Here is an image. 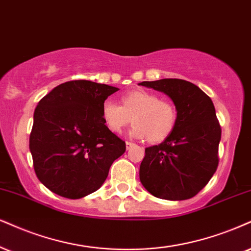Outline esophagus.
Masks as SVG:
<instances>
[{"label": "esophagus", "instance_id": "esophagus-1", "mask_svg": "<svg viewBox=\"0 0 251 251\" xmlns=\"http://www.w3.org/2000/svg\"><path fill=\"white\" fill-rule=\"evenodd\" d=\"M134 145H135V143H132V142H130V141H126V149H130V148H132V147H134Z\"/></svg>", "mask_w": 251, "mask_h": 251}]
</instances>
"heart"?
<instances>
[{
  "label": "heart",
  "instance_id": "obj_1",
  "mask_svg": "<svg viewBox=\"0 0 251 251\" xmlns=\"http://www.w3.org/2000/svg\"><path fill=\"white\" fill-rule=\"evenodd\" d=\"M122 106L107 99L102 103V119L111 132L119 134L129 123H135L130 130L137 138L148 137L150 142L165 140L173 130L177 111L171 102L162 100L152 92L135 89L121 99Z\"/></svg>",
  "mask_w": 251,
  "mask_h": 251
}]
</instances>
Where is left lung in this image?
<instances>
[{
    "label": "left lung",
    "instance_id": "8db88e82",
    "mask_svg": "<svg viewBox=\"0 0 251 251\" xmlns=\"http://www.w3.org/2000/svg\"><path fill=\"white\" fill-rule=\"evenodd\" d=\"M165 93L177 110L173 130L164 142L145 149L140 180L152 196L166 200L193 198L208 184L219 164L221 126L211 98L181 79L143 81Z\"/></svg>",
    "mask_w": 251,
    "mask_h": 251
}]
</instances>
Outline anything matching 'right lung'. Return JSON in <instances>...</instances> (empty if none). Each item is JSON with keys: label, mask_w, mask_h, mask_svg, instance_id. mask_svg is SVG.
<instances>
[{"label": "right lung", "mask_w": 251, "mask_h": 251, "mask_svg": "<svg viewBox=\"0 0 251 251\" xmlns=\"http://www.w3.org/2000/svg\"><path fill=\"white\" fill-rule=\"evenodd\" d=\"M119 91L113 86L73 80L61 83L37 104L30 152L44 186L69 199H80L102 186L126 142L102 119V103Z\"/></svg>", "instance_id": "right-lung-1"}]
</instances>
